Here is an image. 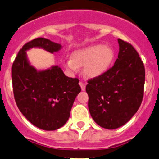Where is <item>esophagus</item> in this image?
Listing matches in <instances>:
<instances>
[{
    "label": "esophagus",
    "mask_w": 159,
    "mask_h": 159,
    "mask_svg": "<svg viewBox=\"0 0 159 159\" xmlns=\"http://www.w3.org/2000/svg\"><path fill=\"white\" fill-rule=\"evenodd\" d=\"M79 84H80V86H81V90H82V91H84V90H85V86H86V84H84V82H82V81H80V82H79Z\"/></svg>",
    "instance_id": "esophagus-1"
}]
</instances>
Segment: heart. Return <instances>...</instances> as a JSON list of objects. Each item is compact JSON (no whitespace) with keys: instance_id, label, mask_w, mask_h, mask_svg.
<instances>
[{"instance_id":"1","label":"heart","mask_w":159,"mask_h":159,"mask_svg":"<svg viewBox=\"0 0 159 159\" xmlns=\"http://www.w3.org/2000/svg\"><path fill=\"white\" fill-rule=\"evenodd\" d=\"M113 59L114 51L110 47L95 44L74 52L72 57L65 61V66L73 72H78L80 67H84V75L94 78L106 73Z\"/></svg>"}]
</instances>
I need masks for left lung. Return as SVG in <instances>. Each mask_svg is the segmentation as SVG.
<instances>
[{
	"label": "left lung",
	"instance_id": "obj_1",
	"mask_svg": "<svg viewBox=\"0 0 159 159\" xmlns=\"http://www.w3.org/2000/svg\"><path fill=\"white\" fill-rule=\"evenodd\" d=\"M118 58L105 74L88 81L89 109L95 123L106 129L127 124L144 96L145 69L133 46L118 39Z\"/></svg>",
	"mask_w": 159,
	"mask_h": 159
}]
</instances>
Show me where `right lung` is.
<instances>
[{"label": "right lung", "instance_id": "add662e5", "mask_svg": "<svg viewBox=\"0 0 159 159\" xmlns=\"http://www.w3.org/2000/svg\"><path fill=\"white\" fill-rule=\"evenodd\" d=\"M33 47L51 53L62 48L61 44L45 38H36L23 46L12 64L15 102L34 126L44 130H57L68 120L75 98L81 92L79 80L67 77L58 66L37 70L26 54Z\"/></svg>", "mask_w": 159, "mask_h": 159}]
</instances>
